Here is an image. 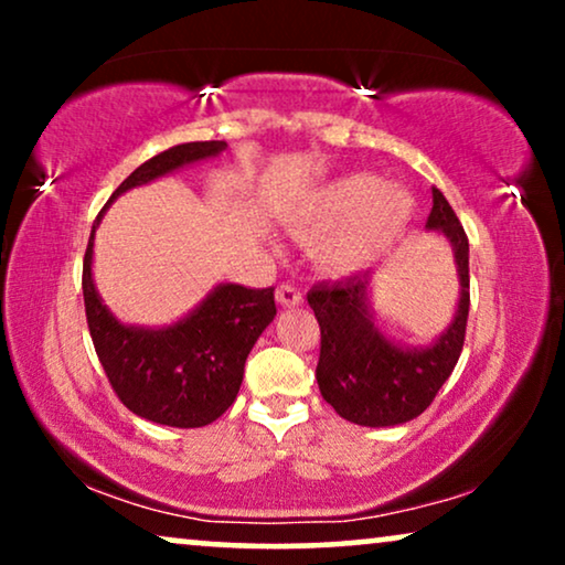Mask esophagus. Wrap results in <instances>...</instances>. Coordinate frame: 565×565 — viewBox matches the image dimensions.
Segmentation results:
<instances>
[{"label":"esophagus","instance_id":"esophagus-1","mask_svg":"<svg viewBox=\"0 0 565 565\" xmlns=\"http://www.w3.org/2000/svg\"><path fill=\"white\" fill-rule=\"evenodd\" d=\"M277 303L285 306V308H296V306L303 303V296H300V290L296 288V285L282 282L280 288H277Z\"/></svg>","mask_w":565,"mask_h":565}]
</instances>
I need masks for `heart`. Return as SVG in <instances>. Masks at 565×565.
<instances>
[{
    "mask_svg": "<svg viewBox=\"0 0 565 565\" xmlns=\"http://www.w3.org/2000/svg\"><path fill=\"white\" fill-rule=\"evenodd\" d=\"M414 211L416 200L408 190L385 184L375 174H347L323 188L319 198L292 218V234L316 242L339 227L337 235L323 238L319 259L323 267L350 273L396 246Z\"/></svg>",
    "mask_w": 565,
    "mask_h": 565,
    "instance_id": "1",
    "label": "heart"
}]
</instances>
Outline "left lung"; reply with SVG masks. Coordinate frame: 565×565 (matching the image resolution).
<instances>
[{
    "instance_id": "obj_1",
    "label": "left lung",
    "mask_w": 565,
    "mask_h": 565,
    "mask_svg": "<svg viewBox=\"0 0 565 565\" xmlns=\"http://www.w3.org/2000/svg\"><path fill=\"white\" fill-rule=\"evenodd\" d=\"M427 231L450 242L460 280L452 321L429 344L414 347L383 334L370 303V273L308 290V306L321 327V358L316 367L319 391L342 419L360 427H396L416 419L458 365L470 308L468 236L437 188H431Z\"/></svg>"
}]
</instances>
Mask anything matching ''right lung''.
Instances as JSON below:
<instances>
[{"label":"right lung","mask_w":565,"mask_h":565,"mask_svg":"<svg viewBox=\"0 0 565 565\" xmlns=\"http://www.w3.org/2000/svg\"><path fill=\"white\" fill-rule=\"evenodd\" d=\"M221 151H226V141H192L143 161L99 211L84 254V311L107 381L136 416L167 427H205L234 404L246 358L277 313L275 288L218 282L190 313L169 327L122 323L99 298L92 277L95 231L122 192L218 157Z\"/></svg>","instance_id":"1"}]
</instances>
